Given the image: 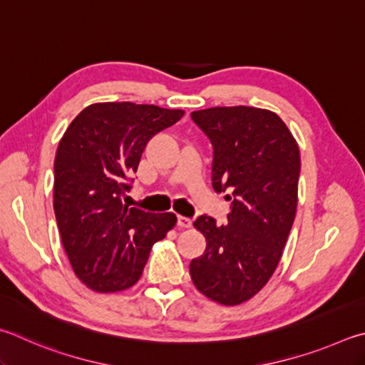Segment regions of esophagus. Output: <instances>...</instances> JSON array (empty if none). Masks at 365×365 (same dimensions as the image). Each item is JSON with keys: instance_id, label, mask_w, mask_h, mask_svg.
Listing matches in <instances>:
<instances>
[{"instance_id": "obj_1", "label": "esophagus", "mask_w": 365, "mask_h": 365, "mask_svg": "<svg viewBox=\"0 0 365 365\" xmlns=\"http://www.w3.org/2000/svg\"><path fill=\"white\" fill-rule=\"evenodd\" d=\"M178 226L181 229H189L192 226V220L186 218V216H178Z\"/></svg>"}]
</instances>
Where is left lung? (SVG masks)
<instances>
[{"mask_svg":"<svg viewBox=\"0 0 365 365\" xmlns=\"http://www.w3.org/2000/svg\"><path fill=\"white\" fill-rule=\"evenodd\" d=\"M190 115L213 144L215 190L232 194L225 225L205 215L194 221L207 248L190 261V279L212 302L235 306L269 282L282 258L298 205V143L267 108L212 107Z\"/></svg>","mask_w":365,"mask_h":365,"instance_id":"1","label":"left lung"}]
</instances>
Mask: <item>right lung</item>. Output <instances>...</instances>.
I'll return each instance as SVG.
<instances>
[{"label":"right lung","mask_w":365,"mask_h":365,"mask_svg":"<svg viewBox=\"0 0 365 365\" xmlns=\"http://www.w3.org/2000/svg\"><path fill=\"white\" fill-rule=\"evenodd\" d=\"M181 108L96 102L59 140L54 160V213L75 276L99 293L138 282L155 242L176 226L175 213L123 205L143 150L153 134L181 120Z\"/></svg>","instance_id":"obj_1"}]
</instances>
